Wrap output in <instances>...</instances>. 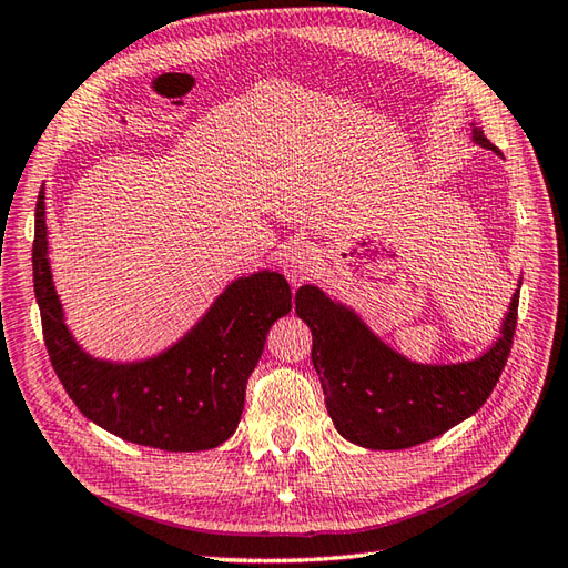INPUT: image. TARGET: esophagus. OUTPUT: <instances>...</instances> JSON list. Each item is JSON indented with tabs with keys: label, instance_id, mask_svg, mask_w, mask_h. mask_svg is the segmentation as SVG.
<instances>
[{
	"label": "esophagus",
	"instance_id": "1",
	"mask_svg": "<svg viewBox=\"0 0 568 568\" xmlns=\"http://www.w3.org/2000/svg\"><path fill=\"white\" fill-rule=\"evenodd\" d=\"M322 268V256L310 244H295L283 254V273L293 285H300Z\"/></svg>",
	"mask_w": 568,
	"mask_h": 568
}]
</instances>
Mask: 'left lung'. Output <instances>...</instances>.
Segmentation results:
<instances>
[{
	"instance_id": "1",
	"label": "left lung",
	"mask_w": 568,
	"mask_h": 568,
	"mask_svg": "<svg viewBox=\"0 0 568 568\" xmlns=\"http://www.w3.org/2000/svg\"><path fill=\"white\" fill-rule=\"evenodd\" d=\"M470 126L477 145L499 153L483 129ZM295 312L312 331V362L338 434L365 448L398 450L429 442L483 408L511 353L518 290L501 336L487 353L456 365L408 359L376 336L353 307L316 285L297 290Z\"/></svg>"
}]
</instances>
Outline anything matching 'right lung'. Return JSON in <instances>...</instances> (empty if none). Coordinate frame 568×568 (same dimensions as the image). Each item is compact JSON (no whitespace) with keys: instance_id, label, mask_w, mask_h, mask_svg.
<instances>
[{"instance_id":"right-lung-1","label":"right lung","mask_w":568,"mask_h":568,"mask_svg":"<svg viewBox=\"0 0 568 568\" xmlns=\"http://www.w3.org/2000/svg\"><path fill=\"white\" fill-rule=\"evenodd\" d=\"M45 186L36 203L33 285L50 362L77 408L124 442L163 450H206L235 434L246 379L273 322L293 310L281 273L240 275L163 353L112 362L71 336L50 266Z\"/></svg>"}]
</instances>
